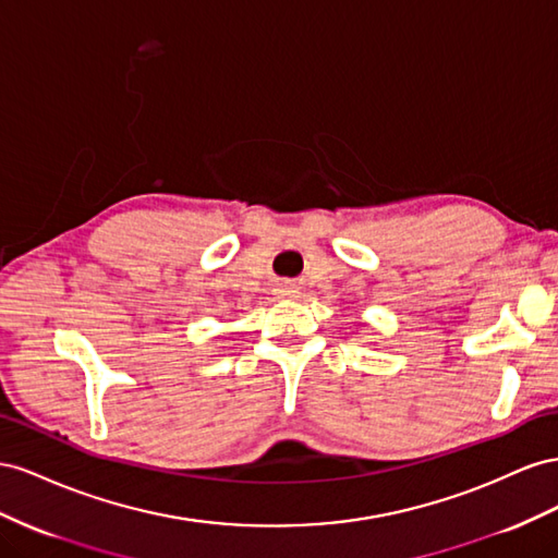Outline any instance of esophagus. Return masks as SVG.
Masks as SVG:
<instances>
[{"label":"esophagus","instance_id":"obj_1","mask_svg":"<svg viewBox=\"0 0 558 558\" xmlns=\"http://www.w3.org/2000/svg\"><path fill=\"white\" fill-rule=\"evenodd\" d=\"M276 294L280 299H292V296L299 294V288H296V284H292V282H280L278 288H276Z\"/></svg>","mask_w":558,"mask_h":558}]
</instances>
